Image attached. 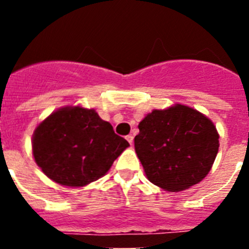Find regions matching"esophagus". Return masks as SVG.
<instances>
[{
  "instance_id": "34e87169",
  "label": "esophagus",
  "mask_w": 249,
  "mask_h": 249,
  "mask_svg": "<svg viewBox=\"0 0 249 249\" xmlns=\"http://www.w3.org/2000/svg\"><path fill=\"white\" fill-rule=\"evenodd\" d=\"M126 138H127V141H128V142H129V144H133V136L128 135Z\"/></svg>"
}]
</instances>
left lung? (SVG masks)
Returning a JSON list of instances; mask_svg holds the SVG:
<instances>
[{"label":"left lung","mask_w":249,"mask_h":249,"mask_svg":"<svg viewBox=\"0 0 249 249\" xmlns=\"http://www.w3.org/2000/svg\"><path fill=\"white\" fill-rule=\"evenodd\" d=\"M135 149L147 178L179 192L208 175L218 153L219 135L210 118L188 106L153 109L138 124Z\"/></svg>","instance_id":"1"}]
</instances>
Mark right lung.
<instances>
[{
    "mask_svg": "<svg viewBox=\"0 0 249 249\" xmlns=\"http://www.w3.org/2000/svg\"><path fill=\"white\" fill-rule=\"evenodd\" d=\"M129 143L94 109L63 107L35 129L32 152L42 172L56 183L83 187L105 176Z\"/></svg>",
    "mask_w": 249,
    "mask_h": 249,
    "instance_id": "1",
    "label": "right lung"
}]
</instances>
